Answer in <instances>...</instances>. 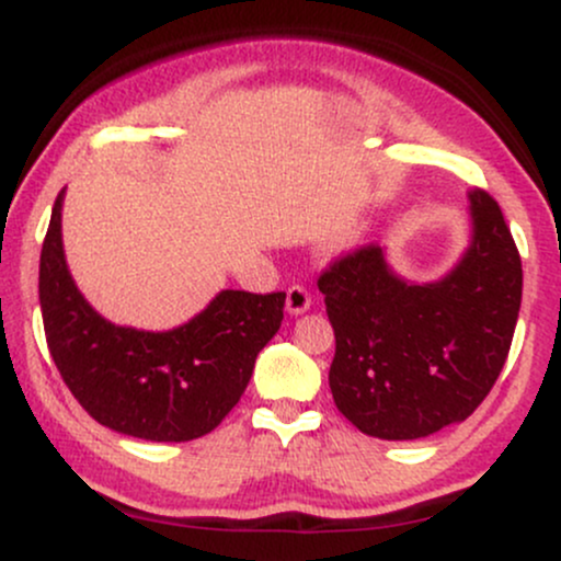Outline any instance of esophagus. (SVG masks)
<instances>
[{"label": "esophagus", "instance_id": "1", "mask_svg": "<svg viewBox=\"0 0 561 561\" xmlns=\"http://www.w3.org/2000/svg\"><path fill=\"white\" fill-rule=\"evenodd\" d=\"M311 308V293H308L302 285H293L287 289V311L289 313H306Z\"/></svg>", "mask_w": 561, "mask_h": 561}]
</instances>
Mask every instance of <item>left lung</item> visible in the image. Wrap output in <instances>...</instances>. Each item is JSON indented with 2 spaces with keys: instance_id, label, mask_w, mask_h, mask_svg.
<instances>
[{
  "instance_id": "obj_1",
  "label": "left lung",
  "mask_w": 561,
  "mask_h": 561,
  "mask_svg": "<svg viewBox=\"0 0 561 561\" xmlns=\"http://www.w3.org/2000/svg\"><path fill=\"white\" fill-rule=\"evenodd\" d=\"M472 244L448 276L409 285L362 244L319 274L334 330L330 388L347 422L416 440L465 422L504 369L523 300V261L499 203L469 192Z\"/></svg>"
}]
</instances>
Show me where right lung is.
Here are the masks:
<instances>
[{
    "mask_svg": "<svg viewBox=\"0 0 561 561\" xmlns=\"http://www.w3.org/2000/svg\"><path fill=\"white\" fill-rule=\"evenodd\" d=\"M55 199L38 263L44 334L62 382L92 420L141 440L208 435L248 388L263 345L285 319V293L224 289L171 332L115 327L70 279Z\"/></svg>",
    "mask_w": 561,
    "mask_h": 561,
    "instance_id": "add662e5",
    "label": "right lung"
}]
</instances>
